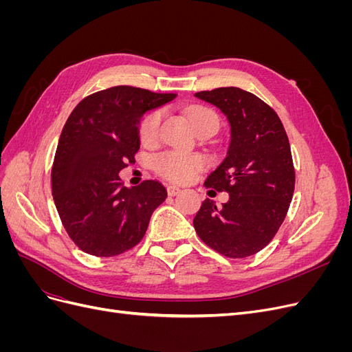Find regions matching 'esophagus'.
Segmentation results:
<instances>
[{
	"label": "esophagus",
	"instance_id": "esophagus-1",
	"mask_svg": "<svg viewBox=\"0 0 352 352\" xmlns=\"http://www.w3.org/2000/svg\"><path fill=\"white\" fill-rule=\"evenodd\" d=\"M180 192V188L179 186H175V185H168L167 186V194L170 195V197H175V195H177Z\"/></svg>",
	"mask_w": 352,
	"mask_h": 352
}]
</instances>
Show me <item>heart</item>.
I'll return each mask as SVG.
<instances>
[{
    "label": "heart",
    "instance_id": "heart-1",
    "mask_svg": "<svg viewBox=\"0 0 352 352\" xmlns=\"http://www.w3.org/2000/svg\"><path fill=\"white\" fill-rule=\"evenodd\" d=\"M164 120V110L157 109L146 113L140 122V140L145 146H154L158 144L162 136V126ZM190 122H192L195 131L201 127H211L217 131L219 117L208 109H197L190 113ZM207 166L204 155L186 151H166L160 154L154 160L155 172L164 179L175 184L192 182L197 175Z\"/></svg>",
    "mask_w": 352,
    "mask_h": 352
}]
</instances>
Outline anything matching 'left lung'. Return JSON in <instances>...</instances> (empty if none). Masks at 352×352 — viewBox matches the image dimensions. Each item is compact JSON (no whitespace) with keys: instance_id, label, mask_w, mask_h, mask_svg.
<instances>
[{"instance_id":"1","label":"left lung","mask_w":352,"mask_h":352,"mask_svg":"<svg viewBox=\"0 0 352 352\" xmlns=\"http://www.w3.org/2000/svg\"><path fill=\"white\" fill-rule=\"evenodd\" d=\"M195 97L226 114L230 145L204 184L210 192L225 190L229 201L217 207L207 198L194 228L202 242L225 257H250L274 238L292 201L289 140L276 111L248 91L229 87L201 91Z\"/></svg>"}]
</instances>
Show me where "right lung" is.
<instances>
[{
    "mask_svg": "<svg viewBox=\"0 0 352 352\" xmlns=\"http://www.w3.org/2000/svg\"><path fill=\"white\" fill-rule=\"evenodd\" d=\"M175 97L123 85L88 95L69 116L51 186L63 226L83 252L114 257L144 238L167 190L157 180L126 188L119 173L140 150L141 116Z\"/></svg>",
    "mask_w": 352,
    "mask_h": 352,
    "instance_id": "add662e5",
    "label": "right lung"
}]
</instances>
